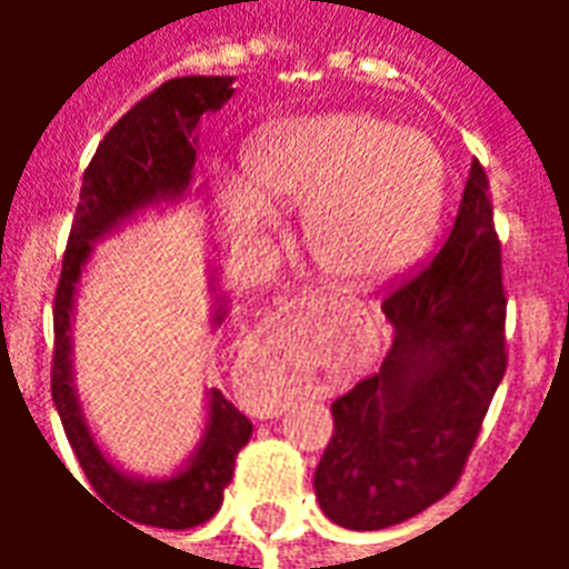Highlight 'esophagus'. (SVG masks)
Here are the masks:
<instances>
[{
	"instance_id": "esophagus-1",
	"label": "esophagus",
	"mask_w": 569,
	"mask_h": 569,
	"mask_svg": "<svg viewBox=\"0 0 569 569\" xmlns=\"http://www.w3.org/2000/svg\"><path fill=\"white\" fill-rule=\"evenodd\" d=\"M301 305H305V301H301Z\"/></svg>"
}]
</instances>
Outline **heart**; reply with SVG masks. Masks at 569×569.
Returning a JSON list of instances; mask_svg holds the SVG:
<instances>
[{
  "instance_id": "heart-1",
  "label": "heart",
  "mask_w": 569,
  "mask_h": 569,
  "mask_svg": "<svg viewBox=\"0 0 569 569\" xmlns=\"http://www.w3.org/2000/svg\"><path fill=\"white\" fill-rule=\"evenodd\" d=\"M247 182L224 188L243 237L277 228L280 203H305V237L322 271L366 283L399 271L439 222L445 170L420 133L371 116H326L286 124L247 154Z\"/></svg>"
}]
</instances>
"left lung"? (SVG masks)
<instances>
[{"mask_svg": "<svg viewBox=\"0 0 569 569\" xmlns=\"http://www.w3.org/2000/svg\"><path fill=\"white\" fill-rule=\"evenodd\" d=\"M393 345L332 402L313 488L350 530L402 525L460 481L506 375V289L485 167L472 158L448 240L383 296Z\"/></svg>", "mask_w": 569, "mask_h": 569, "instance_id": "8db88e82", "label": "left lung"}]
</instances>
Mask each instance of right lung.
Returning a JSON list of instances; mask_svg holds the SVG:
<instances>
[{
  "mask_svg": "<svg viewBox=\"0 0 569 569\" xmlns=\"http://www.w3.org/2000/svg\"><path fill=\"white\" fill-rule=\"evenodd\" d=\"M231 76L170 79L149 97H142L128 116L118 118V124L97 146L88 170L81 176L79 207L54 296L51 396L69 445L79 457L93 492L106 506H112L137 525L163 530H188L219 512L222 490L234 476L237 453L252 436V423L219 390H210V423L194 460L167 481H140L124 476L106 460L81 418L69 371V313L81 268L91 256V240L128 219L130 212L142 210L154 200L179 198L186 191L198 154L194 128L203 112H212L231 100ZM216 320H222V310Z\"/></svg>",
  "mask_w": 569,
  "mask_h": 569,
  "instance_id": "right-lung-1",
  "label": "right lung"
}]
</instances>
